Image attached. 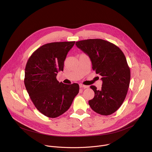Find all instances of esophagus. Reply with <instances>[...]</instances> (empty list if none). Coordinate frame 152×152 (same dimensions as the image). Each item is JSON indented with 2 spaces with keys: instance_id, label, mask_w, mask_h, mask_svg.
I'll return each mask as SVG.
<instances>
[{
  "instance_id": "34e87169",
  "label": "esophagus",
  "mask_w": 152,
  "mask_h": 152,
  "mask_svg": "<svg viewBox=\"0 0 152 152\" xmlns=\"http://www.w3.org/2000/svg\"><path fill=\"white\" fill-rule=\"evenodd\" d=\"M79 87L82 88H88V86H86V85H84L82 83H80L79 84Z\"/></svg>"
}]
</instances>
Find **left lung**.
Returning <instances> with one entry per match:
<instances>
[{
  "mask_svg": "<svg viewBox=\"0 0 152 152\" xmlns=\"http://www.w3.org/2000/svg\"><path fill=\"white\" fill-rule=\"evenodd\" d=\"M77 47L87 54L92 69L102 76V88H90L94 97L89 100L91 109L102 115L115 113L123 103L131 79V71L121 50L113 43L102 39H88L76 42Z\"/></svg>",
  "mask_w": 152,
  "mask_h": 152,
  "instance_id": "obj_1",
  "label": "left lung"
}]
</instances>
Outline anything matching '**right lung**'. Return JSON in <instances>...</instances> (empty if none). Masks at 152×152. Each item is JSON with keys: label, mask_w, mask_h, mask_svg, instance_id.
<instances>
[{"label": "right lung", "mask_w": 152, "mask_h": 152, "mask_svg": "<svg viewBox=\"0 0 152 152\" xmlns=\"http://www.w3.org/2000/svg\"><path fill=\"white\" fill-rule=\"evenodd\" d=\"M75 41L48 43L37 49L26 65L24 82L37 109L49 118L66 112L78 94L77 83L64 84L56 79L63 71L64 63Z\"/></svg>", "instance_id": "add662e5"}]
</instances>
